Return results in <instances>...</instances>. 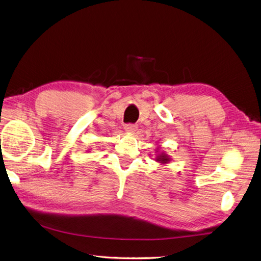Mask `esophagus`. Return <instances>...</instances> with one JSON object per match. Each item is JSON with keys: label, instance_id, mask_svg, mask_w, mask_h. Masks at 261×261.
<instances>
[{"label": "esophagus", "instance_id": "esophagus-1", "mask_svg": "<svg viewBox=\"0 0 261 261\" xmlns=\"http://www.w3.org/2000/svg\"><path fill=\"white\" fill-rule=\"evenodd\" d=\"M137 125H134V124H126L124 126V129L126 133H129V134H134L137 130Z\"/></svg>", "mask_w": 261, "mask_h": 261}]
</instances>
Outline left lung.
Listing matches in <instances>:
<instances>
[{
  "instance_id": "left-lung-1",
  "label": "left lung",
  "mask_w": 261,
  "mask_h": 261,
  "mask_svg": "<svg viewBox=\"0 0 261 261\" xmlns=\"http://www.w3.org/2000/svg\"><path fill=\"white\" fill-rule=\"evenodd\" d=\"M155 152H158V155L154 158V160L156 162H159L161 165H165V164H168V163L171 162V160H172L171 156L167 152H164L163 150H161V148L158 147L156 150H155Z\"/></svg>"
}]
</instances>
